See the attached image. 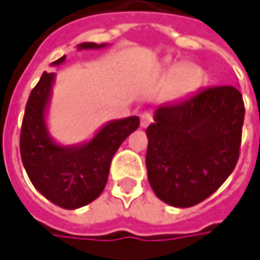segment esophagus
Here are the masks:
<instances>
[{
  "label": "esophagus",
  "mask_w": 260,
  "mask_h": 260,
  "mask_svg": "<svg viewBox=\"0 0 260 260\" xmlns=\"http://www.w3.org/2000/svg\"><path fill=\"white\" fill-rule=\"evenodd\" d=\"M151 122H152V116L148 113V112H144V113H141V116H140V126H141V128H147Z\"/></svg>",
  "instance_id": "34e87169"
}]
</instances>
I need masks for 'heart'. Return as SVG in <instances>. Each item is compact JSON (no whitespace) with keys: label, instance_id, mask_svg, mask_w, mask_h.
I'll list each match as a JSON object with an SVG mask.
<instances>
[{"label":"heart","instance_id":"1","mask_svg":"<svg viewBox=\"0 0 260 260\" xmlns=\"http://www.w3.org/2000/svg\"><path fill=\"white\" fill-rule=\"evenodd\" d=\"M164 77L169 80L164 87V100H176L195 91L202 81V70L195 63H173L167 67Z\"/></svg>","mask_w":260,"mask_h":260}]
</instances>
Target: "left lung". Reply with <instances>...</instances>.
<instances>
[{"label":"left lung","mask_w":260,"mask_h":260,"mask_svg":"<svg viewBox=\"0 0 260 260\" xmlns=\"http://www.w3.org/2000/svg\"><path fill=\"white\" fill-rule=\"evenodd\" d=\"M243 120L242 94L232 85L155 109L145 164L157 198L189 208L212 195L239 160Z\"/></svg>","instance_id":"obj_1"}]
</instances>
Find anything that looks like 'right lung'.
Here are the masks:
<instances>
[{
  "mask_svg": "<svg viewBox=\"0 0 260 260\" xmlns=\"http://www.w3.org/2000/svg\"><path fill=\"white\" fill-rule=\"evenodd\" d=\"M108 43L84 42L77 51L102 49ZM65 55L52 67L65 62ZM55 73H43L26 105L20 135L21 161L33 186L52 204L77 209L93 202L106 186L110 161L120 144L140 126L138 116L109 120L93 138L74 145H62L49 134L48 112Z\"/></svg>",
  "mask_w": 260,
  "mask_h": 260,
  "instance_id": "add662e5",
  "label": "right lung"
}]
</instances>
